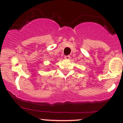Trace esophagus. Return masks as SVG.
<instances>
[{"label": "esophagus", "instance_id": "1", "mask_svg": "<svg viewBox=\"0 0 123 123\" xmlns=\"http://www.w3.org/2000/svg\"><path fill=\"white\" fill-rule=\"evenodd\" d=\"M64 58H65V59H70V56H69V55L65 56H64Z\"/></svg>", "mask_w": 123, "mask_h": 123}]
</instances>
